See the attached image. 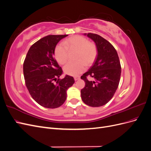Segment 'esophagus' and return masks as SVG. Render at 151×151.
Masks as SVG:
<instances>
[{"label":"esophagus","instance_id":"1","mask_svg":"<svg viewBox=\"0 0 151 151\" xmlns=\"http://www.w3.org/2000/svg\"><path fill=\"white\" fill-rule=\"evenodd\" d=\"M79 79H80V77H79V76L74 77V80H75V81H77V80H79Z\"/></svg>","mask_w":151,"mask_h":151}]
</instances>
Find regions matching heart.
Here are the masks:
<instances>
[{"label":"heart","instance_id":"1","mask_svg":"<svg viewBox=\"0 0 151 151\" xmlns=\"http://www.w3.org/2000/svg\"><path fill=\"white\" fill-rule=\"evenodd\" d=\"M77 50L76 63L69 62L63 67L65 74L77 76L83 72L87 65H90L94 62L98 55V48L94 43L89 42L84 36L77 35L66 40L63 44H58L55 49V57L62 65L65 64L68 58L69 51Z\"/></svg>","mask_w":151,"mask_h":151}]
</instances>
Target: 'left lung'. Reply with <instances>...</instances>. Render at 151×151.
<instances>
[{
	"label": "left lung",
	"instance_id": "1",
	"mask_svg": "<svg viewBox=\"0 0 151 151\" xmlns=\"http://www.w3.org/2000/svg\"><path fill=\"white\" fill-rule=\"evenodd\" d=\"M84 35L94 41L98 53L94 65L81 77L86 84L81 91V98L88 106L99 107L106 104L116 92L121 76L120 62L116 50L108 41L96 34ZM88 76L94 81H88Z\"/></svg>",
	"mask_w": 151,
	"mask_h": 151
}]
</instances>
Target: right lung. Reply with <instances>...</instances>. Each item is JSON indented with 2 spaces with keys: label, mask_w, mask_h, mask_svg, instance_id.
Returning a JSON list of instances; mask_svg holds the SVG:
<instances>
[{
  "label": "right lung",
  "mask_w": 151,
  "mask_h": 151,
  "mask_svg": "<svg viewBox=\"0 0 151 151\" xmlns=\"http://www.w3.org/2000/svg\"><path fill=\"white\" fill-rule=\"evenodd\" d=\"M67 36L48 35L40 39L30 47L24 61L26 88L35 101L45 108L62 106L67 98V90L75 82L68 75L59 79L63 70L53 57L57 44Z\"/></svg>",
  "instance_id": "1"
}]
</instances>
